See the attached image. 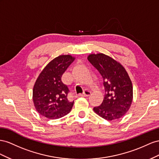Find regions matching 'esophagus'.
I'll use <instances>...</instances> for the list:
<instances>
[{
    "label": "esophagus",
    "instance_id": "esophagus-1",
    "mask_svg": "<svg viewBox=\"0 0 159 159\" xmlns=\"http://www.w3.org/2000/svg\"><path fill=\"white\" fill-rule=\"evenodd\" d=\"M91 94V92L89 90H85L83 94H79V96L81 97H89V95Z\"/></svg>",
    "mask_w": 159,
    "mask_h": 159
}]
</instances>
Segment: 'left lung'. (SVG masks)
Returning a JSON list of instances; mask_svg holds the SVG:
<instances>
[{"label": "left lung", "mask_w": 159, "mask_h": 159, "mask_svg": "<svg viewBox=\"0 0 159 159\" xmlns=\"http://www.w3.org/2000/svg\"><path fill=\"white\" fill-rule=\"evenodd\" d=\"M87 58L101 75L106 93L101 105L93 111L107 120L120 119L129 110L133 98L127 72L120 63L103 53L90 54Z\"/></svg>", "instance_id": "left-lung-1"}]
</instances>
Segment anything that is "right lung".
Here are the masks:
<instances>
[{
  "instance_id": "add662e5",
  "label": "right lung",
  "mask_w": 159,
  "mask_h": 159,
  "mask_svg": "<svg viewBox=\"0 0 159 159\" xmlns=\"http://www.w3.org/2000/svg\"><path fill=\"white\" fill-rule=\"evenodd\" d=\"M75 59L70 54L58 56L40 73L33 87V100L40 115L57 119L70 112L74 101L68 100L69 90L62 82L61 77Z\"/></svg>"
}]
</instances>
